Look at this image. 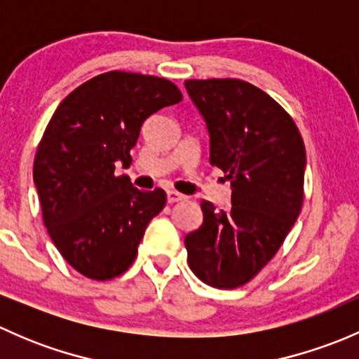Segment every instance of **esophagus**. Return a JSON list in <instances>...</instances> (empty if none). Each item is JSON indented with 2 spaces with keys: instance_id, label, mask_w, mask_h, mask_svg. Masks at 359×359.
I'll return each mask as SVG.
<instances>
[{
  "instance_id": "esophagus-1",
  "label": "esophagus",
  "mask_w": 359,
  "mask_h": 359,
  "mask_svg": "<svg viewBox=\"0 0 359 359\" xmlns=\"http://www.w3.org/2000/svg\"><path fill=\"white\" fill-rule=\"evenodd\" d=\"M184 194L177 193V191H166V200L168 203H177V201H182L184 200Z\"/></svg>"
}]
</instances>
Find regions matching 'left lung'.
<instances>
[{"label":"left lung","instance_id":"1","mask_svg":"<svg viewBox=\"0 0 359 359\" xmlns=\"http://www.w3.org/2000/svg\"><path fill=\"white\" fill-rule=\"evenodd\" d=\"M210 133V165L231 180L229 210L201 201L203 224L186 236L187 262L203 283L238 288L276 255L304 201L306 147L273 97L243 79H187Z\"/></svg>","mask_w":359,"mask_h":359}]
</instances>
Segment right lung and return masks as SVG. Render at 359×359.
<instances>
[{"instance_id":"right-lung-1","label":"right lung","mask_w":359,"mask_h":359,"mask_svg":"<svg viewBox=\"0 0 359 359\" xmlns=\"http://www.w3.org/2000/svg\"><path fill=\"white\" fill-rule=\"evenodd\" d=\"M182 100L172 81L109 71L79 85L59 104L34 156L43 222L72 269L106 281L128 269L146 227L165 208L166 193L139 191L116 163L151 114Z\"/></svg>"}]
</instances>
